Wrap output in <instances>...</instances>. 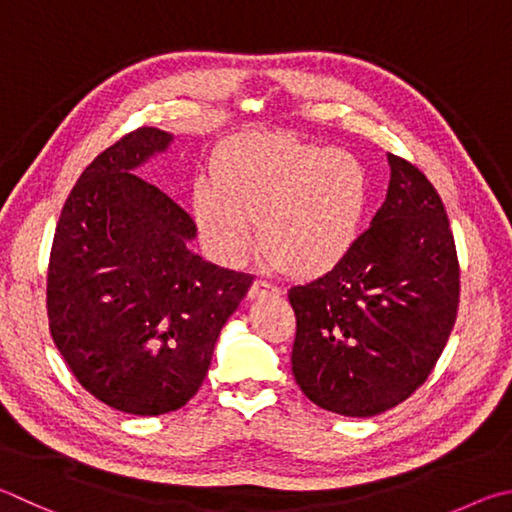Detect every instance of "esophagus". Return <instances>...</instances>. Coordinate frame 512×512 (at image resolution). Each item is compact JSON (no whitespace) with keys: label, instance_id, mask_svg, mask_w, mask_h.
<instances>
[{"label":"esophagus","instance_id":"obj_1","mask_svg":"<svg viewBox=\"0 0 512 512\" xmlns=\"http://www.w3.org/2000/svg\"><path fill=\"white\" fill-rule=\"evenodd\" d=\"M274 294H281V290L276 288L274 283H270V281H263V279H258V281H254L251 283V288H249V299H263V297H274Z\"/></svg>","mask_w":512,"mask_h":512}]
</instances>
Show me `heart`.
<instances>
[{
	"instance_id": "heart-1",
	"label": "heart",
	"mask_w": 512,
	"mask_h": 512,
	"mask_svg": "<svg viewBox=\"0 0 512 512\" xmlns=\"http://www.w3.org/2000/svg\"><path fill=\"white\" fill-rule=\"evenodd\" d=\"M193 213L206 249L236 265L258 247L283 272L319 279L344 263L360 238L369 173L351 152L285 134L245 132L213 157Z\"/></svg>"
}]
</instances>
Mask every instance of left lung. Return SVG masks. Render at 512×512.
<instances>
[{"mask_svg": "<svg viewBox=\"0 0 512 512\" xmlns=\"http://www.w3.org/2000/svg\"><path fill=\"white\" fill-rule=\"evenodd\" d=\"M387 200L333 272L294 285L292 373L317 407L369 418L432 373L459 308L445 206L416 166L387 155Z\"/></svg>", "mask_w": 512, "mask_h": 512, "instance_id": "left-lung-1", "label": "left lung"}]
</instances>
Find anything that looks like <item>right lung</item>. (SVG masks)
I'll return each instance as SVG.
<instances>
[{
	"label": "right lung",
	"mask_w": 512,
	"mask_h": 512,
	"mask_svg": "<svg viewBox=\"0 0 512 512\" xmlns=\"http://www.w3.org/2000/svg\"><path fill=\"white\" fill-rule=\"evenodd\" d=\"M173 139L139 128L103 150L62 206L49 261L53 344L94 398L134 416L195 396L254 281L202 261L191 215L137 175Z\"/></svg>",
	"instance_id": "obj_1"
}]
</instances>
